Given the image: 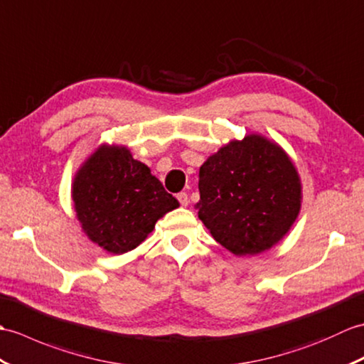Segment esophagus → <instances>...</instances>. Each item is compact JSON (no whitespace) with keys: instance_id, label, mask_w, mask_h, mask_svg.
I'll use <instances>...</instances> for the list:
<instances>
[{"instance_id":"esophagus-1","label":"esophagus","mask_w":364,"mask_h":364,"mask_svg":"<svg viewBox=\"0 0 364 364\" xmlns=\"http://www.w3.org/2000/svg\"><path fill=\"white\" fill-rule=\"evenodd\" d=\"M177 199H179L181 205H183V207H187L190 204V199H188L187 193H179V195H177Z\"/></svg>"}]
</instances>
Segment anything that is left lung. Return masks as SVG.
Segmentation results:
<instances>
[{
	"label": "left lung",
	"mask_w": 364,
	"mask_h": 364,
	"mask_svg": "<svg viewBox=\"0 0 364 364\" xmlns=\"http://www.w3.org/2000/svg\"><path fill=\"white\" fill-rule=\"evenodd\" d=\"M198 216L238 257L276 246L301 212L302 183L276 141L250 134L232 140L199 168Z\"/></svg>",
	"instance_id": "1"
}]
</instances>
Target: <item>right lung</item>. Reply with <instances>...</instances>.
<instances>
[{"instance_id": "add662e5", "label": "right lung", "mask_w": 364, "mask_h": 364, "mask_svg": "<svg viewBox=\"0 0 364 364\" xmlns=\"http://www.w3.org/2000/svg\"><path fill=\"white\" fill-rule=\"evenodd\" d=\"M71 196L88 240L110 254L135 249L179 207L151 169L118 144H101L80 165Z\"/></svg>"}]
</instances>
